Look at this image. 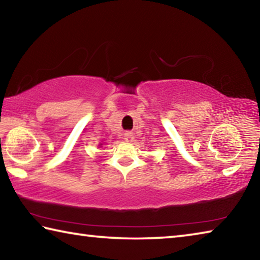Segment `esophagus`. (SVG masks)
<instances>
[{
	"mask_svg": "<svg viewBox=\"0 0 260 260\" xmlns=\"http://www.w3.org/2000/svg\"><path fill=\"white\" fill-rule=\"evenodd\" d=\"M125 140L127 141V142H133V141H134L133 133H131V132H127V133L125 134Z\"/></svg>",
	"mask_w": 260,
	"mask_h": 260,
	"instance_id": "1",
	"label": "esophagus"
}]
</instances>
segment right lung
I'll return each mask as SVG.
<instances>
[{"label": "right lung", "mask_w": 260, "mask_h": 260, "mask_svg": "<svg viewBox=\"0 0 260 260\" xmlns=\"http://www.w3.org/2000/svg\"><path fill=\"white\" fill-rule=\"evenodd\" d=\"M100 147H102V143H100Z\"/></svg>", "instance_id": "obj_1"}]
</instances>
